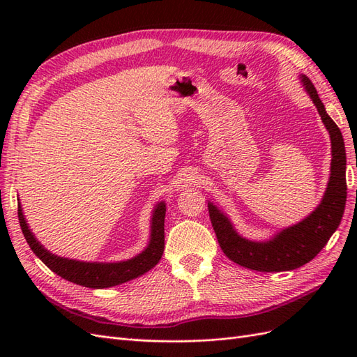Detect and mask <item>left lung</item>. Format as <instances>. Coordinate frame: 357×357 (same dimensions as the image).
<instances>
[{"label":"left lung","instance_id":"8db88e82","mask_svg":"<svg viewBox=\"0 0 357 357\" xmlns=\"http://www.w3.org/2000/svg\"><path fill=\"white\" fill-rule=\"evenodd\" d=\"M310 98L317 107L331 135L332 162L328 188L319 207L307 219L289 226L278 232L269 241H248L236 234L226 215L208 202V213L213 229L219 245L231 261L248 269L262 273H280L296 269L314 259L326 245L332 234L341 223L345 201H347V183H345V147L340 128L325 110L314 84L305 75H301Z\"/></svg>","mask_w":357,"mask_h":357}]
</instances>
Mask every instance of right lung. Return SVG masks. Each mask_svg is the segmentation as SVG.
<instances>
[{"mask_svg": "<svg viewBox=\"0 0 357 357\" xmlns=\"http://www.w3.org/2000/svg\"><path fill=\"white\" fill-rule=\"evenodd\" d=\"M165 202H159L153 215H152V234H150V243L146 250L138 256L123 262L114 264H100V262H80L73 259L59 257L47 252L43 247L36 236L29 231L26 220L24 218L20 204H17V218L22 234L31 250L34 252L46 266H49L53 273L59 277L68 280L71 283L80 284L89 289H105L122 284L129 280L137 278L152 269L162 257L165 247V234H164V222H165Z\"/></svg>", "mask_w": 357, "mask_h": 357, "instance_id": "1", "label": "right lung"}]
</instances>
